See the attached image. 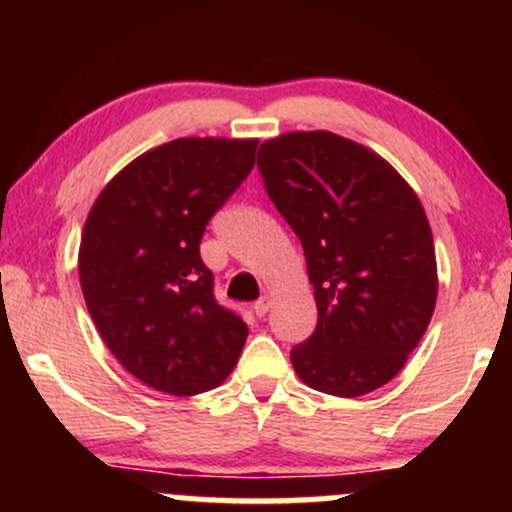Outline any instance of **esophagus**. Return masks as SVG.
<instances>
[{
    "instance_id": "34e87169",
    "label": "esophagus",
    "mask_w": 512,
    "mask_h": 512,
    "mask_svg": "<svg viewBox=\"0 0 512 512\" xmlns=\"http://www.w3.org/2000/svg\"><path fill=\"white\" fill-rule=\"evenodd\" d=\"M269 308H272V298H269V296H262L260 301H255V305H252V310H255L257 317L267 315Z\"/></svg>"
}]
</instances>
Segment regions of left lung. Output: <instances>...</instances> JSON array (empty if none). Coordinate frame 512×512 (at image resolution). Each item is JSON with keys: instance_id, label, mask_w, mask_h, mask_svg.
Here are the masks:
<instances>
[{"instance_id": "8db88e82", "label": "left lung", "mask_w": 512, "mask_h": 512, "mask_svg": "<svg viewBox=\"0 0 512 512\" xmlns=\"http://www.w3.org/2000/svg\"><path fill=\"white\" fill-rule=\"evenodd\" d=\"M257 168L315 289L317 327L291 349L293 370L327 395L378 390L436 308V250L419 197L385 158L322 129L269 139Z\"/></svg>"}]
</instances>
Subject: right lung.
<instances>
[{"mask_svg":"<svg viewBox=\"0 0 512 512\" xmlns=\"http://www.w3.org/2000/svg\"><path fill=\"white\" fill-rule=\"evenodd\" d=\"M257 139L185 137L134 158L93 202L79 279L105 346L144 385L175 397L219 387L248 325L214 298L199 255L211 216L255 166Z\"/></svg>","mask_w":512,"mask_h":512,"instance_id":"1","label":"right lung"}]
</instances>
